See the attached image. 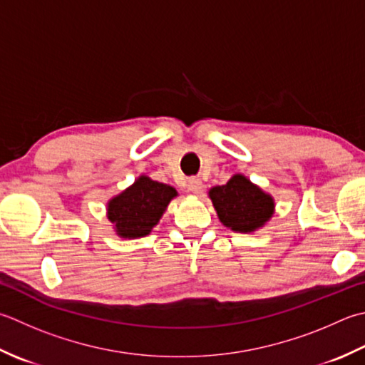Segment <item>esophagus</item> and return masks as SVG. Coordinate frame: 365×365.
I'll use <instances>...</instances> for the list:
<instances>
[{
  "mask_svg": "<svg viewBox=\"0 0 365 365\" xmlns=\"http://www.w3.org/2000/svg\"><path fill=\"white\" fill-rule=\"evenodd\" d=\"M188 190L191 192H195V195H199V192H201V190H202L201 178H199V177H191L190 180H188Z\"/></svg>",
  "mask_w": 365,
  "mask_h": 365,
  "instance_id": "esophagus-1",
  "label": "esophagus"
}]
</instances>
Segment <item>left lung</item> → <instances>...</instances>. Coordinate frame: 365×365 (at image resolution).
I'll return each instance as SVG.
<instances>
[{
  "instance_id": "8db88e82",
  "label": "left lung",
  "mask_w": 365,
  "mask_h": 365,
  "mask_svg": "<svg viewBox=\"0 0 365 365\" xmlns=\"http://www.w3.org/2000/svg\"><path fill=\"white\" fill-rule=\"evenodd\" d=\"M218 218L237 232H252L261 227L274 213L272 197L244 175H234L221 187L209 191Z\"/></svg>"
}]
</instances>
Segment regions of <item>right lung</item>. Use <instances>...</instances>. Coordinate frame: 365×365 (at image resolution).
Segmentation results:
<instances>
[{
    "label": "right lung",
    "instance_id": "obj_1",
    "mask_svg": "<svg viewBox=\"0 0 365 365\" xmlns=\"http://www.w3.org/2000/svg\"><path fill=\"white\" fill-rule=\"evenodd\" d=\"M175 195L169 185L142 175L109 202V220L121 237H144L158 223Z\"/></svg>",
    "mask_w": 365,
    "mask_h": 365
}]
</instances>
